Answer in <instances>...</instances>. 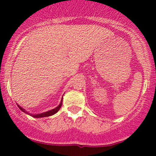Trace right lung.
I'll use <instances>...</instances> for the list:
<instances>
[{
    "label": "right lung",
    "instance_id": "1",
    "mask_svg": "<svg viewBox=\"0 0 156 156\" xmlns=\"http://www.w3.org/2000/svg\"><path fill=\"white\" fill-rule=\"evenodd\" d=\"M62 100H61V103H60V104L59 105V106H57V107L56 108H53V109H52V110H50V111H48V112H44V113H41V114H36V115H32V114H29V113L27 112L26 111V110L24 109V108H23L22 107H20V106H19L18 105V106H19V108H20V109L22 110V111L23 112H26V113H27V114H29V115H31L32 116V117H34V118H42V117H48V116H50V115H54L55 113H56L58 111H59V108H61V106H62Z\"/></svg>",
    "mask_w": 156,
    "mask_h": 156
}]
</instances>
